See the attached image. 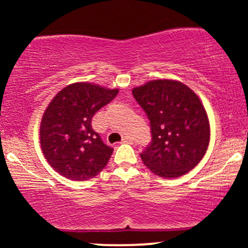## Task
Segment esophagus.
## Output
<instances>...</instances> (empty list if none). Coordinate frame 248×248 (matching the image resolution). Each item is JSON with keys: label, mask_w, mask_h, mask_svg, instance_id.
I'll return each instance as SVG.
<instances>
[{"label": "esophagus", "mask_w": 248, "mask_h": 248, "mask_svg": "<svg viewBox=\"0 0 248 248\" xmlns=\"http://www.w3.org/2000/svg\"><path fill=\"white\" fill-rule=\"evenodd\" d=\"M121 143H133V139L129 138V136H124V138L122 139Z\"/></svg>", "instance_id": "esophagus-1"}]
</instances>
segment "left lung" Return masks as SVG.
<instances>
[{"mask_svg":"<svg viewBox=\"0 0 248 248\" xmlns=\"http://www.w3.org/2000/svg\"><path fill=\"white\" fill-rule=\"evenodd\" d=\"M133 95L149 119L152 141L141 153L150 171L163 178L186 175L201 162L210 142V124L202 101L186 85L153 80Z\"/></svg>","mask_w":248,"mask_h":248,"instance_id":"8db88e82","label":"left lung"}]
</instances>
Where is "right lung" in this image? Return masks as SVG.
Segmentation results:
<instances>
[{"instance_id": "right-lung-1", "label": "right lung", "mask_w": 248, "mask_h": 248, "mask_svg": "<svg viewBox=\"0 0 248 248\" xmlns=\"http://www.w3.org/2000/svg\"><path fill=\"white\" fill-rule=\"evenodd\" d=\"M118 93L119 90L76 82L51 100L39 133L44 157L57 172L73 181H86L106 167L113 148L94 132L92 118Z\"/></svg>"}]
</instances>
